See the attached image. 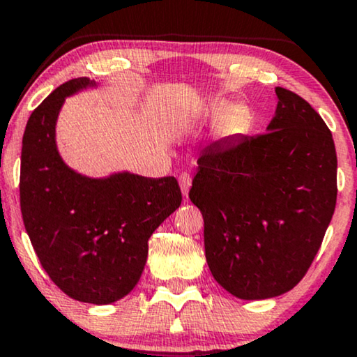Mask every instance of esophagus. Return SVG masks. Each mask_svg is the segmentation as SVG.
<instances>
[{
    "label": "esophagus",
    "instance_id": "34e87169",
    "mask_svg": "<svg viewBox=\"0 0 357 357\" xmlns=\"http://www.w3.org/2000/svg\"><path fill=\"white\" fill-rule=\"evenodd\" d=\"M191 176H189L188 173H183L179 174V186H181V192L184 197H188V192H189V188H191Z\"/></svg>",
    "mask_w": 357,
    "mask_h": 357
}]
</instances>
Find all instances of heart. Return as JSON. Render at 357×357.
Returning a JSON list of instances; mask_svg holds the SVG:
<instances>
[{
    "label": "heart",
    "instance_id": "b5f03b06",
    "mask_svg": "<svg viewBox=\"0 0 357 357\" xmlns=\"http://www.w3.org/2000/svg\"><path fill=\"white\" fill-rule=\"evenodd\" d=\"M248 109L241 104L231 106L228 101H212L201 111V119L217 121V132L220 135H235L248 122Z\"/></svg>",
    "mask_w": 357,
    "mask_h": 357
}]
</instances>
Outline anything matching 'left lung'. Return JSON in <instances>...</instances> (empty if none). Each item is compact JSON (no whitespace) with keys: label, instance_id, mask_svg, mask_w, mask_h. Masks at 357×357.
<instances>
[{"label":"left lung","instance_id":"left-lung-1","mask_svg":"<svg viewBox=\"0 0 357 357\" xmlns=\"http://www.w3.org/2000/svg\"><path fill=\"white\" fill-rule=\"evenodd\" d=\"M275 94L266 134L204 149L189 191L204 217L208 269L243 301L282 296L301 282L336 206L331 132L305 99L284 88Z\"/></svg>","mask_w":357,"mask_h":357}]
</instances>
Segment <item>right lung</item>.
<instances>
[{"label":"right lung","mask_w":357,"mask_h":357,"mask_svg":"<svg viewBox=\"0 0 357 357\" xmlns=\"http://www.w3.org/2000/svg\"><path fill=\"white\" fill-rule=\"evenodd\" d=\"M98 88L86 76L70 79L31 114L22 137L21 212L37 258L75 301L107 305L137 286L151 234L181 206L173 176L117 171L91 178L70 168L56 146L65 99Z\"/></svg>","instance_id":"right-lung-1"}]
</instances>
